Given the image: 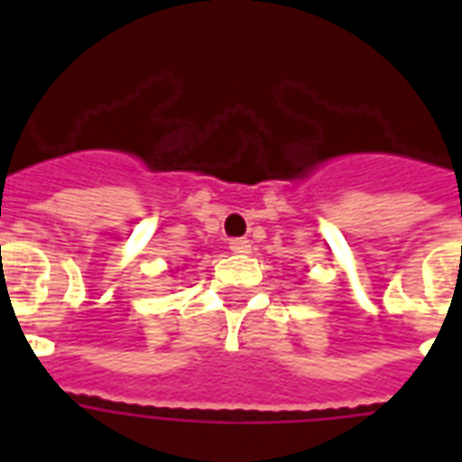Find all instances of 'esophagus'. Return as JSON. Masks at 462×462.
Wrapping results in <instances>:
<instances>
[{"label": "esophagus", "mask_w": 462, "mask_h": 462, "mask_svg": "<svg viewBox=\"0 0 462 462\" xmlns=\"http://www.w3.org/2000/svg\"><path fill=\"white\" fill-rule=\"evenodd\" d=\"M230 249L235 254H249V252H252V242H249L246 237L230 239Z\"/></svg>", "instance_id": "34e87169"}]
</instances>
